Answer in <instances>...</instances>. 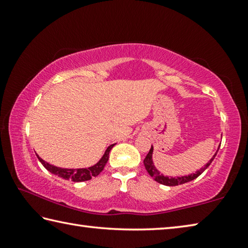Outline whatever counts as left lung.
<instances>
[{
    "instance_id": "8db88e82",
    "label": "left lung",
    "mask_w": 248,
    "mask_h": 248,
    "mask_svg": "<svg viewBox=\"0 0 248 248\" xmlns=\"http://www.w3.org/2000/svg\"><path fill=\"white\" fill-rule=\"evenodd\" d=\"M217 151H219V150H217ZM217 153L213 155V157L210 159V161L204 165V167H202V169L197 170L195 174H190L188 176H182V177H169V176H164L163 174H161L156 169H155V166L153 164V159H152L153 146H151V150L149 151L148 155H146L145 158H144L143 164L145 166V170H148V173L150 174L151 177H153L155 179V182H157L158 184L165 185V186H177V185H182V184H185V183L191 182V180L196 179L197 177H198V176L202 174L203 171L208 169L209 165L211 164L213 159H215Z\"/></svg>"
}]
</instances>
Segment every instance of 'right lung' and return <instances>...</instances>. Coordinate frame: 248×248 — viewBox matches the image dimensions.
<instances>
[{"label":"right lung","instance_id":"obj_1","mask_svg":"<svg viewBox=\"0 0 248 248\" xmlns=\"http://www.w3.org/2000/svg\"><path fill=\"white\" fill-rule=\"evenodd\" d=\"M114 145L115 144L109 145L107 150L105 151V154L103 155V157L99 159V162L97 163V164H95L94 166H91V167H89V169H77V170L61 169V167L53 166L51 164H49V163L45 162L43 158H40L38 156V155H37V157H38V159L40 161L41 164L44 165L45 169L49 170L50 173L58 175L59 177H62L64 179L72 180V182H85V180H90L100 174V171L104 170L105 165H106L108 157H109V152H110V150L112 149V146Z\"/></svg>","mask_w":248,"mask_h":248}]
</instances>
